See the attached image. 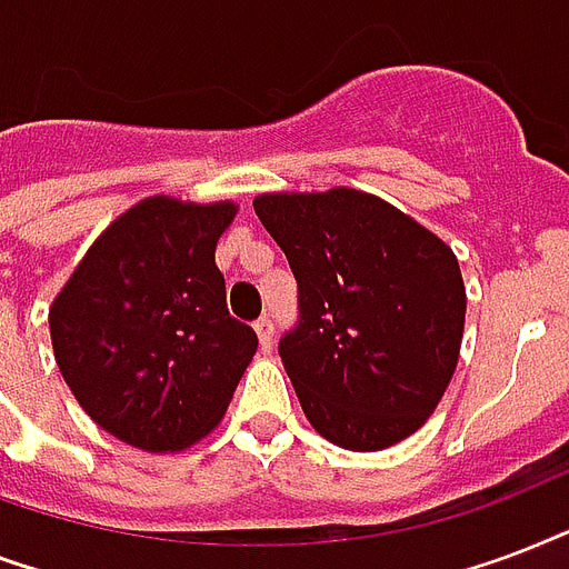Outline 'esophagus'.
<instances>
[{
  "mask_svg": "<svg viewBox=\"0 0 569 569\" xmlns=\"http://www.w3.org/2000/svg\"><path fill=\"white\" fill-rule=\"evenodd\" d=\"M254 332H258V338H261L263 350H270V347H272V332H276V326H272V317L270 315L258 317V323H254Z\"/></svg>",
  "mask_w": 569,
  "mask_h": 569,
  "instance_id": "esophagus-1",
  "label": "esophagus"
}]
</instances>
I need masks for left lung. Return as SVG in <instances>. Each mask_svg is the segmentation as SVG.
I'll return each instance as SVG.
<instances>
[{
  "mask_svg": "<svg viewBox=\"0 0 569 569\" xmlns=\"http://www.w3.org/2000/svg\"><path fill=\"white\" fill-rule=\"evenodd\" d=\"M297 279L279 356L329 442L380 451L425 425L457 368L466 288L448 246L359 189L261 196Z\"/></svg>",
  "mask_w": 569,
  "mask_h": 569,
  "instance_id": "left-lung-1",
  "label": "left lung"
}]
</instances>
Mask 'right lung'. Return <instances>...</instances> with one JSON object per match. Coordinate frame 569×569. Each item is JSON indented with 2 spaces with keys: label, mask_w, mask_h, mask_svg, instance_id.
Segmentation results:
<instances>
[{
  "label": "right lung",
  "mask_w": 569,
  "mask_h": 569,
  "mask_svg": "<svg viewBox=\"0 0 569 569\" xmlns=\"http://www.w3.org/2000/svg\"><path fill=\"white\" fill-rule=\"evenodd\" d=\"M234 204L148 198L109 224L50 311L56 362L79 407L144 451L216 427L258 350L228 315L216 240Z\"/></svg>",
  "instance_id": "obj_1"
}]
</instances>
